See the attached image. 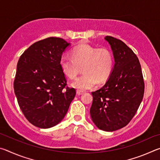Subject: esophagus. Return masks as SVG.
Returning a JSON list of instances; mask_svg holds the SVG:
<instances>
[{"instance_id":"esophagus-1","label":"esophagus","mask_w":160,"mask_h":160,"mask_svg":"<svg viewBox=\"0 0 160 160\" xmlns=\"http://www.w3.org/2000/svg\"><path fill=\"white\" fill-rule=\"evenodd\" d=\"M84 92L81 90H77V94L78 95H81V94H83Z\"/></svg>"}]
</instances>
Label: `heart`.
Instances as JSON below:
<instances>
[{"mask_svg": "<svg viewBox=\"0 0 160 160\" xmlns=\"http://www.w3.org/2000/svg\"><path fill=\"white\" fill-rule=\"evenodd\" d=\"M113 64L112 51L88 43L76 46L71 51V56L63 55L60 59L61 70L70 79L76 78L82 68L83 73L71 83L73 88L81 90L92 88L97 82H105L112 74Z\"/></svg>", "mask_w": 160, "mask_h": 160, "instance_id": "b5f03b06", "label": "heart"}]
</instances>
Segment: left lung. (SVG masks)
Returning a JSON list of instances; mask_svg holds the SVG:
<instances>
[{
    "label": "left lung",
    "mask_w": 160,
    "mask_h": 160,
    "mask_svg": "<svg viewBox=\"0 0 160 160\" xmlns=\"http://www.w3.org/2000/svg\"><path fill=\"white\" fill-rule=\"evenodd\" d=\"M115 64L105 85L92 92V120L97 128L114 131L123 128L135 116L144 95L141 66L135 53L120 39L107 36Z\"/></svg>",
    "instance_id": "1"
}]
</instances>
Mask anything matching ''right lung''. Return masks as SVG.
<instances>
[{
	"label": "right lung",
	"mask_w": 160,
	"mask_h": 160,
	"mask_svg": "<svg viewBox=\"0 0 160 160\" xmlns=\"http://www.w3.org/2000/svg\"><path fill=\"white\" fill-rule=\"evenodd\" d=\"M69 45L62 38L48 37L34 43L18 61L15 94L25 118L38 128L61 122L76 94L66 86L60 67L62 53Z\"/></svg>",
	"instance_id": "right-lung-1"
}]
</instances>
